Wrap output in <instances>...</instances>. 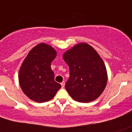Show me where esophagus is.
Wrapping results in <instances>:
<instances>
[{"mask_svg":"<svg viewBox=\"0 0 132 132\" xmlns=\"http://www.w3.org/2000/svg\"><path fill=\"white\" fill-rule=\"evenodd\" d=\"M64 85H65V82L64 81H62V83H61V86H62V88H64Z\"/></svg>","mask_w":132,"mask_h":132,"instance_id":"34e87169","label":"esophagus"}]
</instances>
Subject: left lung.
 <instances>
[{
	"label": "left lung",
	"instance_id": "8db88e82",
	"mask_svg": "<svg viewBox=\"0 0 132 132\" xmlns=\"http://www.w3.org/2000/svg\"><path fill=\"white\" fill-rule=\"evenodd\" d=\"M63 59L70 70L65 85L70 96L81 103L98 98L106 86L108 74L97 52L86 43H79L65 52Z\"/></svg>",
	"mask_w": 132,
	"mask_h": 132
}]
</instances>
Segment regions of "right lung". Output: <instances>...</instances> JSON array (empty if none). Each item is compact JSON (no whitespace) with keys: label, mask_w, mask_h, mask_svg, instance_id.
<instances>
[{"label":"right lung","mask_w":132,"mask_h":132,"mask_svg":"<svg viewBox=\"0 0 132 132\" xmlns=\"http://www.w3.org/2000/svg\"><path fill=\"white\" fill-rule=\"evenodd\" d=\"M56 55L52 46L41 43L30 51L22 62L18 79L22 90L30 99L38 103L48 101L62 87L55 81L51 68Z\"/></svg>","instance_id":"add662e5"}]
</instances>
